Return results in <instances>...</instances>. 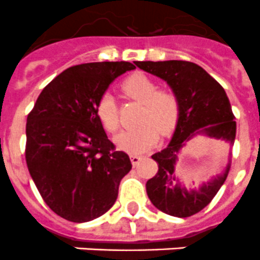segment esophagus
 <instances>
[{
    "label": "esophagus",
    "instance_id": "obj_1",
    "mask_svg": "<svg viewBox=\"0 0 260 260\" xmlns=\"http://www.w3.org/2000/svg\"><path fill=\"white\" fill-rule=\"evenodd\" d=\"M130 158H132V162H133V165H138L139 164V161H141L142 158H143V156L142 155H138V153H132V155H130Z\"/></svg>",
    "mask_w": 260,
    "mask_h": 260
}]
</instances>
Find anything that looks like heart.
Instances as JSON below:
<instances>
[{
    "label": "heart",
    "instance_id": "heart-1",
    "mask_svg": "<svg viewBox=\"0 0 260 260\" xmlns=\"http://www.w3.org/2000/svg\"><path fill=\"white\" fill-rule=\"evenodd\" d=\"M157 88L155 80L142 73L132 74L121 83V89L126 96L142 103L138 116L141 125L121 132L114 138L121 150L133 153L143 152L157 142L158 130L167 134L176 125L180 113L178 98L172 89ZM96 116L107 132L114 133L118 128V109L110 93L100 96L96 103Z\"/></svg>",
    "mask_w": 260,
    "mask_h": 260
}]
</instances>
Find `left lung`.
Listing matches in <instances>:
<instances>
[{
	"label": "left lung",
	"instance_id": "8db88e82",
	"mask_svg": "<svg viewBox=\"0 0 260 260\" xmlns=\"http://www.w3.org/2000/svg\"><path fill=\"white\" fill-rule=\"evenodd\" d=\"M142 70L167 82L180 102V113L173 138L167 148L152 155L158 171L147 181V195L161 212L189 217L210 204L226 180L225 172L198 190H186L174 174L177 155L197 134L220 139L229 144L236 139V121L231 103L221 84L207 71L189 61H135Z\"/></svg>",
	"mask_w": 260,
	"mask_h": 260
}]
</instances>
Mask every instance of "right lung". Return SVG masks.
I'll return each mask as SVG.
<instances>
[{
  "mask_svg": "<svg viewBox=\"0 0 260 260\" xmlns=\"http://www.w3.org/2000/svg\"><path fill=\"white\" fill-rule=\"evenodd\" d=\"M130 62L71 66L41 91L27 116L26 162L41 198L63 219L86 222L104 215L132 169L96 116V103Z\"/></svg>",
  "mask_w": 260,
  "mask_h": 260,
  "instance_id": "obj_1",
  "label": "right lung"
}]
</instances>
